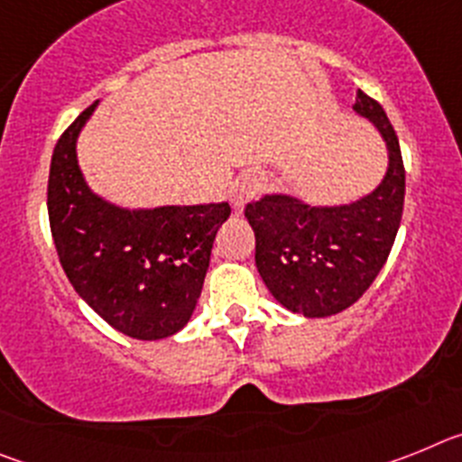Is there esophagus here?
Instances as JSON below:
<instances>
[{"instance_id":"1","label":"esophagus","mask_w":462,"mask_h":462,"mask_svg":"<svg viewBox=\"0 0 462 462\" xmlns=\"http://www.w3.org/2000/svg\"><path fill=\"white\" fill-rule=\"evenodd\" d=\"M256 187L259 185H256V180L250 178V175H245V178L234 182V187H231V203H234L236 212H243L245 206L254 199Z\"/></svg>"}]
</instances>
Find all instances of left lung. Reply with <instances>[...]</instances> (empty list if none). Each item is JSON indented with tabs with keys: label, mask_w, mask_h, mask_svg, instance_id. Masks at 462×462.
Segmentation results:
<instances>
[{
	"label": "left lung",
	"mask_w": 462,
	"mask_h": 462,
	"mask_svg": "<svg viewBox=\"0 0 462 462\" xmlns=\"http://www.w3.org/2000/svg\"><path fill=\"white\" fill-rule=\"evenodd\" d=\"M354 113L386 145V173L349 203L317 206L287 191L263 194L245 208L256 238V271L282 308L308 319L354 305L386 263L405 203L400 143L382 106L356 92Z\"/></svg>",
	"instance_id": "1"
}]
</instances>
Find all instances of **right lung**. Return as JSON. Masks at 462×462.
<instances>
[{
    "instance_id": "1",
    "label": "right lung",
    "mask_w": 462,
    "mask_h": 462,
    "mask_svg": "<svg viewBox=\"0 0 462 462\" xmlns=\"http://www.w3.org/2000/svg\"><path fill=\"white\" fill-rule=\"evenodd\" d=\"M85 108L52 150L48 217L69 282L106 324L136 340H164L194 314L226 201L125 208L99 196L79 166Z\"/></svg>"
}]
</instances>
